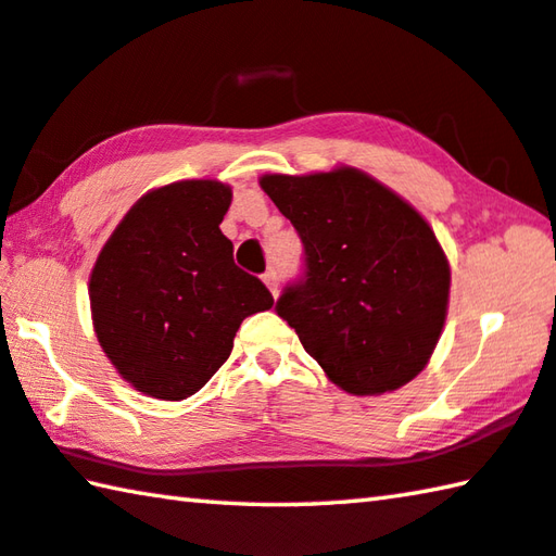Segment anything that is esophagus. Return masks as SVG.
Returning <instances> with one entry per match:
<instances>
[{
	"instance_id": "34e87169",
	"label": "esophagus",
	"mask_w": 556,
	"mask_h": 556,
	"mask_svg": "<svg viewBox=\"0 0 556 556\" xmlns=\"http://www.w3.org/2000/svg\"><path fill=\"white\" fill-rule=\"evenodd\" d=\"M262 281H265L267 289L271 291V294L277 296V289H279V277H277V271H275V269H267L265 275H262Z\"/></svg>"
}]
</instances>
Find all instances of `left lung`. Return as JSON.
I'll return each mask as SVG.
<instances>
[{
	"label": "left lung",
	"mask_w": 556,
	"mask_h": 556,
	"mask_svg": "<svg viewBox=\"0 0 556 556\" xmlns=\"http://www.w3.org/2000/svg\"><path fill=\"white\" fill-rule=\"evenodd\" d=\"M262 189L304 245L277 316L340 389L375 396L428 365L447 316L450 265L416 208L365 173L267 175Z\"/></svg>",
	"instance_id": "left-lung-1"
}]
</instances>
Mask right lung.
<instances>
[{"mask_svg": "<svg viewBox=\"0 0 556 556\" xmlns=\"http://www.w3.org/2000/svg\"><path fill=\"white\" fill-rule=\"evenodd\" d=\"M230 197L211 179L148 191L99 252L89 277L99 345L148 396L197 393L228 359L240 323L275 304L220 233Z\"/></svg>", "mask_w": 556, "mask_h": 556, "instance_id": "obj_1", "label": "right lung"}]
</instances>
